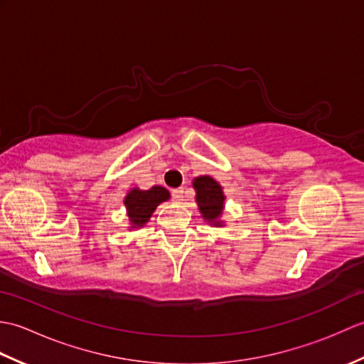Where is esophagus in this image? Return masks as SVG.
I'll return each mask as SVG.
<instances>
[{"label": "esophagus", "instance_id": "1", "mask_svg": "<svg viewBox=\"0 0 364 364\" xmlns=\"http://www.w3.org/2000/svg\"><path fill=\"white\" fill-rule=\"evenodd\" d=\"M172 198L175 203H181L184 200V191L183 189H173L172 191Z\"/></svg>", "mask_w": 364, "mask_h": 364}]
</instances>
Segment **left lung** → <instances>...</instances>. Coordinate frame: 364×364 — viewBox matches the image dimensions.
<instances>
[{
  "instance_id": "8db88e82",
  "label": "left lung",
  "mask_w": 364,
  "mask_h": 364,
  "mask_svg": "<svg viewBox=\"0 0 364 364\" xmlns=\"http://www.w3.org/2000/svg\"><path fill=\"white\" fill-rule=\"evenodd\" d=\"M192 188L196 189V202L205 222L213 227L225 225V222L222 220L225 194L220 184L210 175H200L192 180Z\"/></svg>"
}]
</instances>
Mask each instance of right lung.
Masks as SVG:
<instances>
[{"mask_svg": "<svg viewBox=\"0 0 364 364\" xmlns=\"http://www.w3.org/2000/svg\"><path fill=\"white\" fill-rule=\"evenodd\" d=\"M170 198V192L162 186H153L151 189H139L133 188L128 191L125 196V203L128 220H129V230L142 228L145 223H149L151 214L154 210L162 203L167 202Z\"/></svg>", "mask_w": 364, "mask_h": 364, "instance_id": "1", "label": "right lung"}]
</instances>
